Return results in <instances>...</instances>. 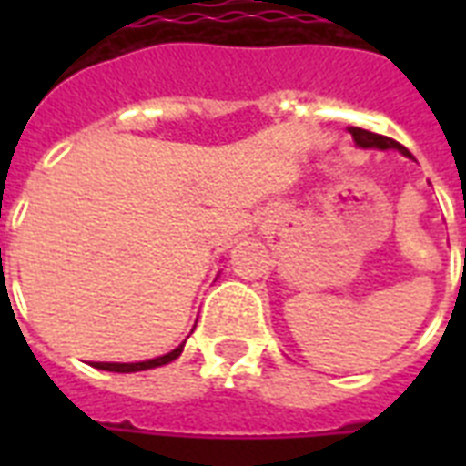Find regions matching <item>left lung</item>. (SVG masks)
<instances>
[{
    "mask_svg": "<svg viewBox=\"0 0 466 466\" xmlns=\"http://www.w3.org/2000/svg\"><path fill=\"white\" fill-rule=\"evenodd\" d=\"M348 133L353 135V140L358 147H362V149H397V152H401V155L411 159V152H409L404 145H399L397 140H391V137L370 133V130H362V127H348Z\"/></svg>",
    "mask_w": 466,
    "mask_h": 466,
    "instance_id": "obj_1",
    "label": "left lung"
}]
</instances>
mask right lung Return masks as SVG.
I'll use <instances>...</instances> for the list:
<instances>
[{
  "label": "right lung",
  "instance_id": "obj_1",
  "mask_svg": "<svg viewBox=\"0 0 466 466\" xmlns=\"http://www.w3.org/2000/svg\"><path fill=\"white\" fill-rule=\"evenodd\" d=\"M183 343H186V340H183ZM183 343L178 348H174L171 353L159 355V358H152V360H142V362H94V368L108 370V372H140V370L159 368V365H167V362L176 360V358L183 353Z\"/></svg>",
  "mask_w": 466,
  "mask_h": 466
}]
</instances>
